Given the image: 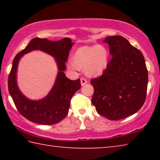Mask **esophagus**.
<instances>
[{
	"mask_svg": "<svg viewBox=\"0 0 160 160\" xmlns=\"http://www.w3.org/2000/svg\"><path fill=\"white\" fill-rule=\"evenodd\" d=\"M80 82H81V85H82V86H83V85H85V84L88 83V80H87L85 79V78H81Z\"/></svg>",
	"mask_w": 160,
	"mask_h": 160,
	"instance_id": "obj_1",
	"label": "esophagus"
}]
</instances>
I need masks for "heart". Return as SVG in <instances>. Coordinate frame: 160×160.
Here are the masks:
<instances>
[{
  "instance_id": "obj_1",
  "label": "heart",
  "mask_w": 160,
  "mask_h": 160,
  "mask_svg": "<svg viewBox=\"0 0 160 160\" xmlns=\"http://www.w3.org/2000/svg\"><path fill=\"white\" fill-rule=\"evenodd\" d=\"M108 59L107 49L103 46H85L75 51L69 66L75 70L85 68L89 76H98L107 68Z\"/></svg>"
}]
</instances>
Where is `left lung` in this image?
Instances as JSON below:
<instances>
[{"mask_svg":"<svg viewBox=\"0 0 160 160\" xmlns=\"http://www.w3.org/2000/svg\"><path fill=\"white\" fill-rule=\"evenodd\" d=\"M112 58L101 76L90 81L94 88L92 103L97 113L109 120L128 117L145 101L148 72L139 49L121 36L108 37Z\"/></svg>","mask_w":160,"mask_h":160,"instance_id":"obj_1","label":"left lung"}]
</instances>
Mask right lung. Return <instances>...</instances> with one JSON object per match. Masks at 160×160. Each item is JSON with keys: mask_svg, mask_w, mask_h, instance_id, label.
Returning <instances> with one entry per match:
<instances>
[{"mask_svg": "<svg viewBox=\"0 0 160 160\" xmlns=\"http://www.w3.org/2000/svg\"><path fill=\"white\" fill-rule=\"evenodd\" d=\"M72 45V40L68 37L56 42L34 38L25 49L16 55L8 76V90L18 112L28 120L43 125H53L59 123L67 116L70 100L81 87L79 78L71 80L63 72ZM34 50H42L52 55L55 58L59 69L53 88L47 96L39 100L27 98L18 90L17 83L18 61L24 54Z\"/></svg>", "mask_w": 160, "mask_h": 160, "instance_id": "1", "label": "right lung"}]
</instances>
